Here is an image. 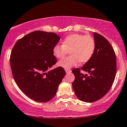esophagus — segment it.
<instances>
[{"label": "esophagus", "mask_w": 127, "mask_h": 127, "mask_svg": "<svg viewBox=\"0 0 127 127\" xmlns=\"http://www.w3.org/2000/svg\"><path fill=\"white\" fill-rule=\"evenodd\" d=\"M65 72H66V73L71 72V70L70 69H69V68H65Z\"/></svg>", "instance_id": "34e87169"}]
</instances>
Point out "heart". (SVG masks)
<instances>
[{"label": "heart", "instance_id": "heart-1", "mask_svg": "<svg viewBox=\"0 0 127 127\" xmlns=\"http://www.w3.org/2000/svg\"><path fill=\"white\" fill-rule=\"evenodd\" d=\"M96 48V42L90 35L72 34L65 37L62 44H56L53 48V54L58 59H62L69 50L71 55L58 62L59 66L70 68L79 62L85 63L92 58Z\"/></svg>", "mask_w": 127, "mask_h": 127}]
</instances>
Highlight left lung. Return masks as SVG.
<instances>
[{
    "label": "left lung",
    "mask_w": 127,
    "mask_h": 127,
    "mask_svg": "<svg viewBox=\"0 0 127 127\" xmlns=\"http://www.w3.org/2000/svg\"><path fill=\"white\" fill-rule=\"evenodd\" d=\"M96 48L92 57L80 68L72 72L75 75L72 87L76 96L85 102H93L100 99L109 92L117 72V60L114 49L107 39L94 32ZM90 75H84L81 70Z\"/></svg>",
    "instance_id": "obj_1"
}]
</instances>
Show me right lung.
Segmentation results:
<instances>
[{
  "instance_id": "add662e5",
  "label": "right lung",
  "mask_w": 127,
  "mask_h": 127,
  "mask_svg": "<svg viewBox=\"0 0 127 127\" xmlns=\"http://www.w3.org/2000/svg\"><path fill=\"white\" fill-rule=\"evenodd\" d=\"M60 38L54 32L35 31L18 40L12 50L10 64L15 81L34 101L50 100L66 74L61 66L47 71L57 62L52 50Z\"/></svg>"
}]
</instances>
